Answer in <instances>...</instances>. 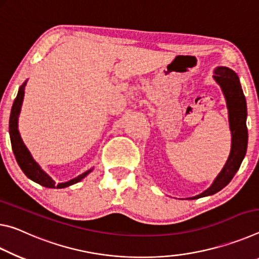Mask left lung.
Returning a JSON list of instances; mask_svg holds the SVG:
<instances>
[{"label":"left lung","instance_id":"left-lung-1","mask_svg":"<svg viewBox=\"0 0 259 259\" xmlns=\"http://www.w3.org/2000/svg\"><path fill=\"white\" fill-rule=\"evenodd\" d=\"M214 81L222 88L225 97L228 121L232 134L231 152L227 162L224 165L217 178L213 180L212 185L204 192L196 196L188 197V200H195L205 196H210L218 193L224 187L230 184L233 177L235 176L237 169L247 152L248 147V130H247V102L243 94L239 77L234 71L226 66H218L214 69Z\"/></svg>","mask_w":259,"mask_h":259}]
</instances>
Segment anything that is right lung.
<instances>
[{"instance_id":"obj_1","label":"right lung","mask_w":259,"mask_h":259,"mask_svg":"<svg viewBox=\"0 0 259 259\" xmlns=\"http://www.w3.org/2000/svg\"><path fill=\"white\" fill-rule=\"evenodd\" d=\"M27 80H25L22 86L19 87L18 94L15 99L14 104H12L11 108V113H10V121H9V134H10V140H11V146L12 150H14L15 157L17 159V163L22 168V171L26 175L28 179L32 181L36 182L44 187L47 188H65L72 186L77 182L81 181L84 177H87L90 173L93 171V167L88 171L83 172L82 175L73 178L66 182H59L57 184L52 177H50L48 173L45 172L44 169L41 168L39 164L35 162V159L33 158L31 152L25 146L24 141L20 137V133L18 131V117L20 113V109H22L23 100H24V94H25V86H26Z\"/></svg>"}]
</instances>
